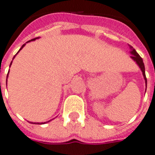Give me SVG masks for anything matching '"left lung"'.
Here are the masks:
<instances>
[{"label":"left lung","instance_id":"obj_1","mask_svg":"<svg viewBox=\"0 0 155 155\" xmlns=\"http://www.w3.org/2000/svg\"><path fill=\"white\" fill-rule=\"evenodd\" d=\"M130 46V53L132 54L131 56V58H132L133 60L135 61L137 64H138V66H140V68L141 69L142 73H143V75H144V78H145V83H146V85H147V79H146V76H145V65H144V62H143V60H142V58L140 57V56L136 52V51L135 49L133 48V47Z\"/></svg>","mask_w":155,"mask_h":155}]
</instances>
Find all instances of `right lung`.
<instances>
[{"label":"right lung","mask_w":155,"mask_h":155,"mask_svg":"<svg viewBox=\"0 0 155 155\" xmlns=\"http://www.w3.org/2000/svg\"><path fill=\"white\" fill-rule=\"evenodd\" d=\"M36 38H33V39H31V40H32V41H34V40H35V39H36ZM31 40H30V41H31ZM28 42H29V41H28ZM25 44H24V45H23L22 47H21V48L19 49V51H20V50H21V49H22L23 48H24V46H25ZM19 51H18V52H19ZM15 57H13V59H14V58H15ZM11 63H12V61H11ZM11 63H10V65H11ZM8 73H9V72H8ZM7 77H8V74H7ZM7 77H6V79H7ZM6 81H7V80H6ZM38 124H43V123H38Z\"/></svg>","instance_id":"add662e5"}]
</instances>
